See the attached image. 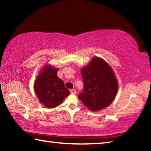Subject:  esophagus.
I'll list each match as a JSON object with an SVG mask.
<instances>
[{
    "label": "esophagus",
    "mask_w": 151,
    "mask_h": 151,
    "mask_svg": "<svg viewBox=\"0 0 151 151\" xmlns=\"http://www.w3.org/2000/svg\"><path fill=\"white\" fill-rule=\"evenodd\" d=\"M70 91L71 94H76V91L75 90V89H70Z\"/></svg>",
    "instance_id": "obj_1"
}]
</instances>
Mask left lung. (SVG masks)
I'll use <instances>...</instances> for the list:
<instances>
[{
	"label": "left lung",
	"mask_w": 151,
	"mask_h": 151,
	"mask_svg": "<svg viewBox=\"0 0 151 151\" xmlns=\"http://www.w3.org/2000/svg\"><path fill=\"white\" fill-rule=\"evenodd\" d=\"M84 88L78 97L92 111H98L111 104L118 91L115 75L105 60L94 57L81 69Z\"/></svg>",
	"instance_id": "obj_1"
}]
</instances>
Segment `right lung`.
<instances>
[{
	"label": "right lung",
	"instance_id": "1",
	"mask_svg": "<svg viewBox=\"0 0 151 151\" xmlns=\"http://www.w3.org/2000/svg\"><path fill=\"white\" fill-rule=\"evenodd\" d=\"M58 68L46 65L36 79L34 89L39 101L48 109L57 107L70 94L64 82L58 77Z\"/></svg>",
	"mask_w": 151,
	"mask_h": 151
}]
</instances>
